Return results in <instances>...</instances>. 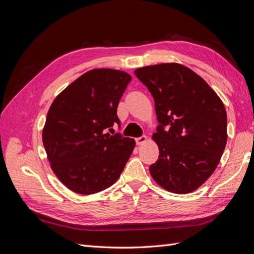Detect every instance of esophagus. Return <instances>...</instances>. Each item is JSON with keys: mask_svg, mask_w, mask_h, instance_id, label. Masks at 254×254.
Instances as JSON below:
<instances>
[{"mask_svg": "<svg viewBox=\"0 0 254 254\" xmlns=\"http://www.w3.org/2000/svg\"><path fill=\"white\" fill-rule=\"evenodd\" d=\"M146 141H147V136H146V135H142V136L136 137V139H135L136 145H143L144 143H146Z\"/></svg>", "mask_w": 254, "mask_h": 254, "instance_id": "1", "label": "esophagus"}]
</instances>
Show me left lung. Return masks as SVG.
<instances>
[{
	"instance_id": "1",
	"label": "left lung",
	"mask_w": 254,
	"mask_h": 254,
	"mask_svg": "<svg viewBox=\"0 0 254 254\" xmlns=\"http://www.w3.org/2000/svg\"><path fill=\"white\" fill-rule=\"evenodd\" d=\"M134 74L155 101L159 125L152 139L159 159L149 166L160 187L188 194L209 179L227 144V112L215 91L190 68L161 64Z\"/></svg>"
}]
</instances>
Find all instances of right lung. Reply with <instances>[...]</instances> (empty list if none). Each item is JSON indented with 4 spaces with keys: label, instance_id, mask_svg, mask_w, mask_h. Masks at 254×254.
Returning a JSON list of instances; mask_svg holds the SVG:
<instances>
[{
    "label": "right lung",
    "instance_id": "add662e5",
    "mask_svg": "<svg viewBox=\"0 0 254 254\" xmlns=\"http://www.w3.org/2000/svg\"><path fill=\"white\" fill-rule=\"evenodd\" d=\"M131 76L112 68L82 74L52 103L42 131L51 168L75 193L91 195L111 187L131 156L135 141L121 133L118 106Z\"/></svg>",
    "mask_w": 254,
    "mask_h": 254
}]
</instances>
